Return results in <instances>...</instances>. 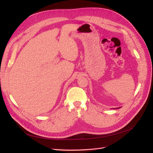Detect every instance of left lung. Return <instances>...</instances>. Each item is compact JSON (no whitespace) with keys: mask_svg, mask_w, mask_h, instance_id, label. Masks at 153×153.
I'll return each instance as SVG.
<instances>
[{"mask_svg":"<svg viewBox=\"0 0 153 153\" xmlns=\"http://www.w3.org/2000/svg\"><path fill=\"white\" fill-rule=\"evenodd\" d=\"M119 108H120V107H119Z\"/></svg>","mask_w":153,"mask_h":153,"instance_id":"8db88e82","label":"left lung"}]
</instances>
